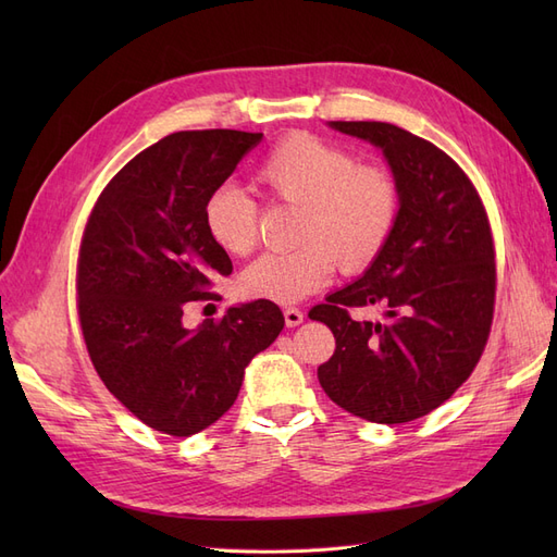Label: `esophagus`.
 <instances>
[{
  "mask_svg": "<svg viewBox=\"0 0 557 557\" xmlns=\"http://www.w3.org/2000/svg\"><path fill=\"white\" fill-rule=\"evenodd\" d=\"M283 315H285V325H288V327H297L299 323H305V311H301V309L288 307L283 311Z\"/></svg>",
  "mask_w": 557,
  "mask_h": 557,
  "instance_id": "obj_1",
  "label": "esophagus"
}]
</instances>
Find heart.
Masks as SVG:
<instances>
[{
  "label": "heart",
  "instance_id": "b5f03b06",
  "mask_svg": "<svg viewBox=\"0 0 557 557\" xmlns=\"http://www.w3.org/2000/svg\"><path fill=\"white\" fill-rule=\"evenodd\" d=\"M264 195L301 207L295 250L264 252L248 264L237 288L246 299L293 305L325 288L336 267L360 272L393 239L401 213V185L385 164L358 158L327 139L297 132L281 139L256 166ZM258 201L223 185L205 205L209 239L244 258L258 244Z\"/></svg>",
  "mask_w": 557,
  "mask_h": 557
}]
</instances>
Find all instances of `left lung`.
Returning <instances> with one entry per match:
<instances>
[{"label": "left lung", "instance_id": "left-lung-1", "mask_svg": "<svg viewBox=\"0 0 557 557\" xmlns=\"http://www.w3.org/2000/svg\"><path fill=\"white\" fill-rule=\"evenodd\" d=\"M330 125L383 148L401 185V213L364 276L311 309L336 342L318 381L369 423H409L442 407L483 356L497 288L491 221L474 183L442 148L391 123ZM364 306H381L386 318L349 315Z\"/></svg>", "mask_w": 557, "mask_h": 557}]
</instances>
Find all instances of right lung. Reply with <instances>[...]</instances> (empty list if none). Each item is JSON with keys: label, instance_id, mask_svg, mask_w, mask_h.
<instances>
[{"label": "right lung", "instance_id": "1", "mask_svg": "<svg viewBox=\"0 0 557 557\" xmlns=\"http://www.w3.org/2000/svg\"><path fill=\"white\" fill-rule=\"evenodd\" d=\"M262 134L174 132L132 158L97 197L76 264L78 320L109 393L162 434L207 430L239 395L244 369L285 320L274 301L232 307L199 330L188 301L213 299L232 260L205 230V205Z\"/></svg>", "mask_w": 557, "mask_h": 557}]
</instances>
